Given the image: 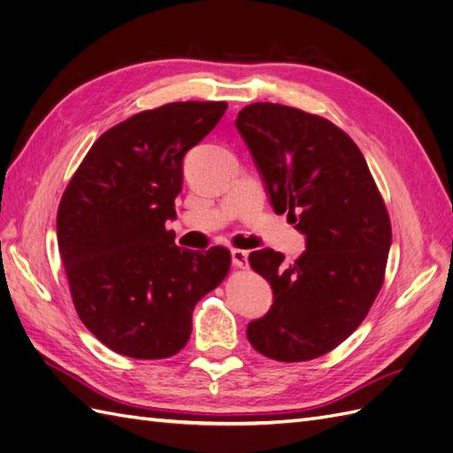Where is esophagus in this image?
I'll return each mask as SVG.
<instances>
[{"label": "esophagus", "mask_w": 453, "mask_h": 453, "mask_svg": "<svg viewBox=\"0 0 453 453\" xmlns=\"http://www.w3.org/2000/svg\"><path fill=\"white\" fill-rule=\"evenodd\" d=\"M248 251L243 250H232V265L236 268H248Z\"/></svg>", "instance_id": "obj_1"}]
</instances>
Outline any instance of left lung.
<instances>
[{"label":"left lung","mask_w":453,"mask_h":453,"mask_svg":"<svg viewBox=\"0 0 453 453\" xmlns=\"http://www.w3.org/2000/svg\"><path fill=\"white\" fill-rule=\"evenodd\" d=\"M276 213L306 238L293 265L260 250L251 268L273 293L265 318L248 325L270 359L310 361L361 325L383 283L391 223L359 147L331 120L280 104H251L236 119Z\"/></svg>","instance_id":"obj_1"}]
</instances>
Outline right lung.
Returning <instances> with one entry per match:
<instances>
[{"instance_id": "1", "label": "right lung", "mask_w": 453, "mask_h": 453, "mask_svg": "<svg viewBox=\"0 0 453 453\" xmlns=\"http://www.w3.org/2000/svg\"><path fill=\"white\" fill-rule=\"evenodd\" d=\"M226 102H175L109 128L65 187L60 257L81 321L132 359H166L188 342L198 300L225 280L230 251H190L166 230L183 158Z\"/></svg>"}]
</instances>
